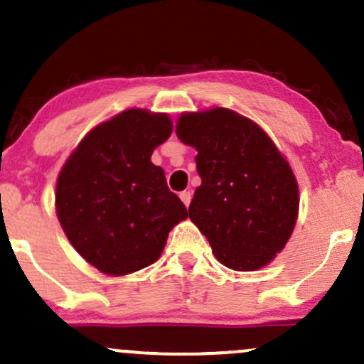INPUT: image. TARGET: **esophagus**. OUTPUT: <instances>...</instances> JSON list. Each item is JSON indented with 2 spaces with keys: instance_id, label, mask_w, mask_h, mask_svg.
Instances as JSON below:
<instances>
[{
  "instance_id": "1",
  "label": "esophagus",
  "mask_w": 364,
  "mask_h": 364,
  "mask_svg": "<svg viewBox=\"0 0 364 364\" xmlns=\"http://www.w3.org/2000/svg\"><path fill=\"white\" fill-rule=\"evenodd\" d=\"M179 198H181L183 203H185V207H190V203H191V193H190V191H183V193L179 195Z\"/></svg>"
}]
</instances>
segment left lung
I'll list each match as a JSON object with an SVG mask.
<instances>
[{"mask_svg":"<svg viewBox=\"0 0 364 364\" xmlns=\"http://www.w3.org/2000/svg\"><path fill=\"white\" fill-rule=\"evenodd\" d=\"M176 134L198 151L188 213L217 259L235 271L273 261L299 217V185L273 140L229 108L183 113Z\"/></svg>","mask_w":364,"mask_h":364,"instance_id":"left-lung-1","label":"left lung"}]
</instances>
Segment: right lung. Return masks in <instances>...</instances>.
<instances>
[{
	"label": "right lung",
	"instance_id": "1",
	"mask_svg": "<svg viewBox=\"0 0 364 364\" xmlns=\"http://www.w3.org/2000/svg\"><path fill=\"white\" fill-rule=\"evenodd\" d=\"M171 132L166 113L125 110L87 132L60 169L57 218L73 247L105 274L152 264L188 217L163 168L151 163Z\"/></svg>",
	"mask_w": 364,
	"mask_h": 364
}]
</instances>
